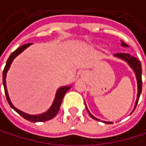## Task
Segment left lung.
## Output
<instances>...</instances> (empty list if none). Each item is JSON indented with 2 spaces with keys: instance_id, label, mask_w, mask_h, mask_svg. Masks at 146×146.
<instances>
[{
  "instance_id": "1",
  "label": "left lung",
  "mask_w": 146,
  "mask_h": 146,
  "mask_svg": "<svg viewBox=\"0 0 146 146\" xmlns=\"http://www.w3.org/2000/svg\"><path fill=\"white\" fill-rule=\"evenodd\" d=\"M122 46H123V47H128L129 45L122 41ZM114 56L118 57V58H120V59L125 61L126 62H128L129 65L131 67V68L134 71V73H135L136 79H137V85H138V93H137V99H136V102H135V104H134V107H133V111L134 109H135V107H136V106H137V104H138L139 99V96H140V94H141V91H142V77H141V75H142V68H141V63H140V62H139L136 57L130 56V54H127V53H117V54L114 55ZM85 106H86V105H85ZM86 109H87V111H88L90 116L93 119L97 120V121H100V119H98V118H96V117H94V116L89 111L87 106H86ZM133 111H132V112H133ZM102 122H103L104 123H111V122H105V121H102Z\"/></svg>"
}]
</instances>
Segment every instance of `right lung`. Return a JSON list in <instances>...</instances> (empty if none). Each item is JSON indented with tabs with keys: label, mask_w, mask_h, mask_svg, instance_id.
I'll return each mask as SVG.
<instances>
[{
	"label": "right lung",
	"mask_w": 146,
	"mask_h": 146,
	"mask_svg": "<svg viewBox=\"0 0 146 146\" xmlns=\"http://www.w3.org/2000/svg\"><path fill=\"white\" fill-rule=\"evenodd\" d=\"M30 44H25L20 47H18L16 50H14L9 56V58L7 59V63H6V66H5V68L3 70V73H2V82H3V86H4V90H5V94H6V97H7V100L8 104L10 105V106L16 111L19 115H21L23 118H25L26 120L29 121V122H33V123H36V122H44V121H48V120H50L52 119L58 112L59 109H60V106H61V104L62 102V99H63V96L64 95L67 93V91L71 88V86H63V87H61L57 90L56 93V96H55V99H54V102L52 103L51 106L50 107V109L45 111L42 114H39V115H29V114H27L18 109H17L13 105V103L10 101V98H9V96H8V93H7V84H6V77H7V73L15 57L17 56H18L21 52H23L27 47H29Z\"/></svg>",
	"instance_id": "right-lung-1"
}]
</instances>
